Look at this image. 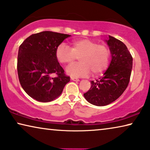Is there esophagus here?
I'll use <instances>...</instances> for the list:
<instances>
[{
	"instance_id": "obj_1",
	"label": "esophagus",
	"mask_w": 150,
	"mask_h": 150,
	"mask_svg": "<svg viewBox=\"0 0 150 150\" xmlns=\"http://www.w3.org/2000/svg\"><path fill=\"white\" fill-rule=\"evenodd\" d=\"M71 80H74V81H76V82H78L80 81V80L78 79L77 78H74V77H71Z\"/></svg>"
}]
</instances>
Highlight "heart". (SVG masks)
Here are the masks:
<instances>
[{"label": "heart", "mask_w": 150, "mask_h": 150, "mask_svg": "<svg viewBox=\"0 0 150 150\" xmlns=\"http://www.w3.org/2000/svg\"><path fill=\"white\" fill-rule=\"evenodd\" d=\"M71 45L70 48L62 43L56 50L57 60L63 65L72 64L80 57V63L66 68V73L70 76H87L91 72L94 76H98L107 70L110 55L107 45L98 44L96 41L86 38L73 41Z\"/></svg>", "instance_id": "1"}]
</instances>
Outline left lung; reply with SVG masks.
<instances>
[{
  "label": "left lung",
  "instance_id": "obj_1",
  "mask_svg": "<svg viewBox=\"0 0 150 150\" xmlns=\"http://www.w3.org/2000/svg\"><path fill=\"white\" fill-rule=\"evenodd\" d=\"M111 62L103 76L91 81V87L84 94L86 100L96 106H105L116 100L127 87L133 66V57L127 46L109 35Z\"/></svg>",
  "mask_w": 150,
  "mask_h": 150
}]
</instances>
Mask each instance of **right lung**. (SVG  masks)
<instances>
[{
  "instance_id": "add662e5",
  "label": "right lung",
  "mask_w": 150,
  "mask_h": 150,
  "mask_svg": "<svg viewBox=\"0 0 150 150\" xmlns=\"http://www.w3.org/2000/svg\"><path fill=\"white\" fill-rule=\"evenodd\" d=\"M70 35L42 31L28 37L19 46L17 72L20 84L29 96L40 102H50L62 94L70 78L56 57L57 46ZM52 73L57 74L53 78Z\"/></svg>"
}]
</instances>
